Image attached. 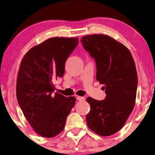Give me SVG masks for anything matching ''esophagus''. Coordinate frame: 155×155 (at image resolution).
I'll list each match as a JSON object with an SVG mask.
<instances>
[{
    "mask_svg": "<svg viewBox=\"0 0 155 155\" xmlns=\"http://www.w3.org/2000/svg\"><path fill=\"white\" fill-rule=\"evenodd\" d=\"M76 99H77L78 100L80 101H84V99H85V98L83 97H76Z\"/></svg>",
    "mask_w": 155,
    "mask_h": 155,
    "instance_id": "obj_1",
    "label": "esophagus"
}]
</instances>
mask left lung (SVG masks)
I'll use <instances>...</instances> for the list:
<instances>
[{
    "instance_id": "8db88e82",
    "label": "left lung",
    "mask_w": 155,
    "mask_h": 155,
    "mask_svg": "<svg viewBox=\"0 0 155 155\" xmlns=\"http://www.w3.org/2000/svg\"><path fill=\"white\" fill-rule=\"evenodd\" d=\"M81 43L94 59L97 80L104 84L106 93L104 100L87 98L90 105L87 124L97 134L109 136L121 129L134 108L137 88L135 62L128 48L109 36H85Z\"/></svg>"
}]
</instances>
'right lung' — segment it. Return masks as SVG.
<instances>
[{"mask_svg": "<svg viewBox=\"0 0 155 155\" xmlns=\"http://www.w3.org/2000/svg\"><path fill=\"white\" fill-rule=\"evenodd\" d=\"M78 42V38H51L31 48L21 62L17 99L25 118L42 137L59 134L75 105L74 97L54 93L53 80L63 77L67 58Z\"/></svg>", "mask_w": 155, "mask_h": 155, "instance_id": "obj_1", "label": "right lung"}]
</instances>
